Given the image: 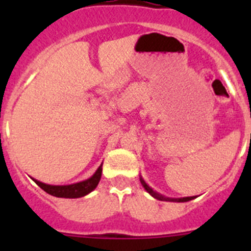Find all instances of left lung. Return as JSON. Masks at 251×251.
<instances>
[{
	"label": "left lung",
	"instance_id": "obj_1",
	"mask_svg": "<svg viewBox=\"0 0 251 251\" xmlns=\"http://www.w3.org/2000/svg\"><path fill=\"white\" fill-rule=\"evenodd\" d=\"M141 182H142V185H143V187L146 188V190H147V192H150L151 195H152L153 197H154V199H157V200H165V201H177V202H186V201H190V200H194L195 199V196H192V197H182V199H168V197H163L162 196V195H159V194H157L156 191H153L152 188L150 187V186L147 185V183L145 182V181H143V179L141 178Z\"/></svg>",
	"mask_w": 251,
	"mask_h": 251
}]
</instances>
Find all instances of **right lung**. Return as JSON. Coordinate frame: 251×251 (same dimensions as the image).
Masks as SVG:
<instances>
[{"label": "right lung", "mask_w": 251, "mask_h": 251, "mask_svg": "<svg viewBox=\"0 0 251 251\" xmlns=\"http://www.w3.org/2000/svg\"><path fill=\"white\" fill-rule=\"evenodd\" d=\"M100 177L101 166L97 170V172L90 178L85 179L83 182L74 183V185L52 186L40 182L37 179H34V181L36 182L37 186H40L49 195H52L55 197H64V199H77V197H83L89 194V192H92L98 186L99 181H100Z\"/></svg>", "instance_id": "1"}]
</instances>
